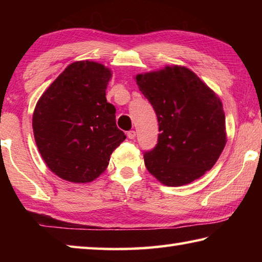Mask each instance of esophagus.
<instances>
[{
    "label": "esophagus",
    "instance_id": "1",
    "mask_svg": "<svg viewBox=\"0 0 262 262\" xmlns=\"http://www.w3.org/2000/svg\"><path fill=\"white\" fill-rule=\"evenodd\" d=\"M127 136H128V139H129V140H134L135 136H136V132L135 130H129L127 133Z\"/></svg>",
    "mask_w": 262,
    "mask_h": 262
}]
</instances>
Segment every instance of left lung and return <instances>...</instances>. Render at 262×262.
Wrapping results in <instances>:
<instances>
[{
  "label": "left lung",
  "instance_id": "1",
  "mask_svg": "<svg viewBox=\"0 0 262 262\" xmlns=\"http://www.w3.org/2000/svg\"><path fill=\"white\" fill-rule=\"evenodd\" d=\"M156 112L158 143L144 154L148 171L163 185L190 184L209 171L227 143L223 104L192 70L181 66L136 75Z\"/></svg>",
  "mask_w": 262,
  "mask_h": 262
}]
</instances>
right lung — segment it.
<instances>
[{"label":"right lung","mask_w":262,"mask_h":262,"mask_svg":"<svg viewBox=\"0 0 262 262\" xmlns=\"http://www.w3.org/2000/svg\"><path fill=\"white\" fill-rule=\"evenodd\" d=\"M111 77V69L98 62H73L35 105V144L61 179L84 184L98 178L126 139L115 125V107L106 100Z\"/></svg>","instance_id":"1"}]
</instances>
